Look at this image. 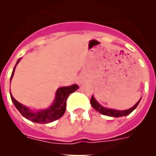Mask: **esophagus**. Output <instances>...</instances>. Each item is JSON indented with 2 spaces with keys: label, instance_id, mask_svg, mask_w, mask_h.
I'll return each instance as SVG.
<instances>
[{
  "label": "esophagus",
  "instance_id": "34e87169",
  "mask_svg": "<svg viewBox=\"0 0 156 156\" xmlns=\"http://www.w3.org/2000/svg\"><path fill=\"white\" fill-rule=\"evenodd\" d=\"M83 81H84V79H83V77L82 76H78V78L76 79V83L80 85L82 84L83 83Z\"/></svg>",
  "mask_w": 156,
  "mask_h": 156
}]
</instances>
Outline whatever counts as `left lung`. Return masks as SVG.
Wrapping results in <instances>:
<instances>
[{"label":"left lung","instance_id":"obj_1","mask_svg":"<svg viewBox=\"0 0 156 156\" xmlns=\"http://www.w3.org/2000/svg\"><path fill=\"white\" fill-rule=\"evenodd\" d=\"M140 99L137 101L134 105L132 107V108H129V109L126 110H115V109H112V108H105V107H103V106L101 105L98 102L96 99L94 98V96H92L91 99H90V104H91L92 107L94 108L96 111H98V112H100L101 114H102V115H108V116H111V117H121V116H126V115H129L135 109V108H137V106L138 105L139 102H140Z\"/></svg>","mask_w":156,"mask_h":156}]
</instances>
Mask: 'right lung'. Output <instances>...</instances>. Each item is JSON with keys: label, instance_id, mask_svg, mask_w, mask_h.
Wrapping results in <instances>:
<instances>
[{"label": "right lung", "instance_id": "add662e5", "mask_svg": "<svg viewBox=\"0 0 156 156\" xmlns=\"http://www.w3.org/2000/svg\"><path fill=\"white\" fill-rule=\"evenodd\" d=\"M20 59H21V58H19V60L16 62V66L14 67L12 76H11V80L13 77L14 72L16 69V66L19 62ZM78 88H79V86L76 84L58 88V90H56L55 98V100H54L51 105L48 107V108H45V109L37 110V111L31 110L27 106L19 103L18 101L14 98L11 92L10 95L13 104L15 105L16 108L19 110V112L22 114V115L24 116L26 119H29L32 122H37V123H48V122H51L55 120H57L64 115L66 108V100L68 98L69 95L76 91Z\"/></svg>", "mask_w": 156, "mask_h": 156}]
</instances>
